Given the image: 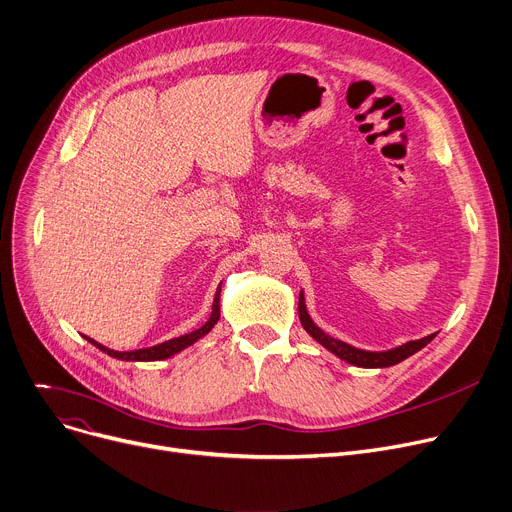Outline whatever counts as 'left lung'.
Returning <instances> with one entry per match:
<instances>
[{
	"instance_id": "obj_1",
	"label": "left lung",
	"mask_w": 512,
	"mask_h": 512,
	"mask_svg": "<svg viewBox=\"0 0 512 512\" xmlns=\"http://www.w3.org/2000/svg\"><path fill=\"white\" fill-rule=\"evenodd\" d=\"M298 315H300V323L302 327L309 331L317 342L321 346H325L329 352H333L337 358H342L350 364H356V366H362V368H385V366H393L401 360H405L407 356L416 354L418 350H422L424 346H428L432 339L436 337V333L428 335V337H422V339H416V342H407L395 350H389V352H364V350H358V348H352L344 342H339V339H333L331 335H327L325 331H321L309 317V313H306V306H304V296L300 294L298 298Z\"/></svg>"
}]
</instances>
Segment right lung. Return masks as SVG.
Returning <instances> with one entry per match:
<instances>
[{
    "instance_id": "obj_1",
    "label": "right lung",
    "mask_w": 512,
    "mask_h": 512,
    "mask_svg": "<svg viewBox=\"0 0 512 512\" xmlns=\"http://www.w3.org/2000/svg\"><path fill=\"white\" fill-rule=\"evenodd\" d=\"M220 319V288L216 292V298H214V306H212V315L210 319L203 323L199 329L187 333V335H181V337H175V339H168V342H162L158 346H152V348H142V350H133V352H115V350H109L105 346H100L98 342H94V339L86 337L90 344H94L100 352H105L113 358H119V360H142V362H148V360H164V358H170L173 354L185 350L187 346L195 344L199 337L206 335Z\"/></svg>"
}]
</instances>
